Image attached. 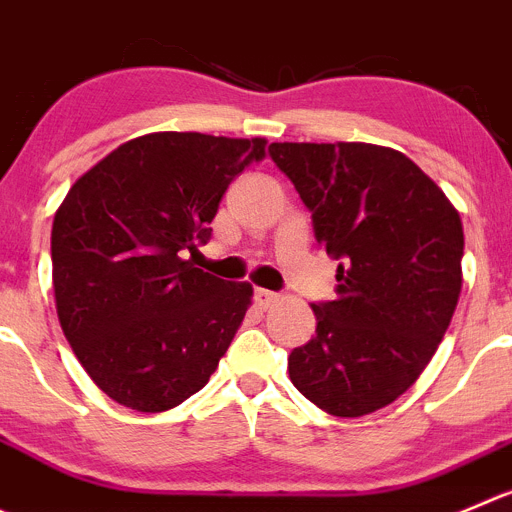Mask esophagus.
<instances>
[{
	"mask_svg": "<svg viewBox=\"0 0 512 512\" xmlns=\"http://www.w3.org/2000/svg\"><path fill=\"white\" fill-rule=\"evenodd\" d=\"M253 301H256L261 309H269L271 304H276V301H279V294H274V291H266V289H256L253 291Z\"/></svg>",
	"mask_w": 512,
	"mask_h": 512,
	"instance_id": "obj_1",
	"label": "esophagus"
}]
</instances>
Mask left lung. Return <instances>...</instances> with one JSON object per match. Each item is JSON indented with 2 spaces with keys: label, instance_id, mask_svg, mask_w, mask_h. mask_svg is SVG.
Returning <instances> with one entry per match:
<instances>
[{
  "label": "left lung",
  "instance_id": "left-lung-1",
  "mask_svg": "<svg viewBox=\"0 0 512 512\" xmlns=\"http://www.w3.org/2000/svg\"><path fill=\"white\" fill-rule=\"evenodd\" d=\"M337 266V299L314 304L316 334L289 354L294 387L334 417L382 410L415 384L462 289L460 213L392 148L271 143Z\"/></svg>",
  "mask_w": 512,
  "mask_h": 512
}]
</instances>
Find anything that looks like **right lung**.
Masks as SVG:
<instances>
[{"label": "right lung", "instance_id": "right-lung-1", "mask_svg": "<svg viewBox=\"0 0 512 512\" xmlns=\"http://www.w3.org/2000/svg\"><path fill=\"white\" fill-rule=\"evenodd\" d=\"M264 138L150 133L87 170L52 223L62 332L118 405L163 412L206 387L251 304V284L196 269L223 193Z\"/></svg>", "mask_w": 512, "mask_h": 512}]
</instances>
